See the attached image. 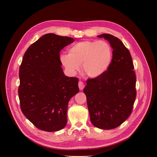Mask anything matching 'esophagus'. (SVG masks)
Instances as JSON below:
<instances>
[{
	"mask_svg": "<svg viewBox=\"0 0 157 157\" xmlns=\"http://www.w3.org/2000/svg\"><path fill=\"white\" fill-rule=\"evenodd\" d=\"M78 86H79V88L80 90H82V89H83L84 87V82H83L82 81H79V82H78Z\"/></svg>",
	"mask_w": 157,
	"mask_h": 157,
	"instance_id": "1",
	"label": "esophagus"
}]
</instances>
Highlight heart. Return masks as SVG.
I'll return each mask as SVG.
<instances>
[{
  "instance_id": "1",
  "label": "heart",
  "mask_w": 157,
  "mask_h": 157,
  "mask_svg": "<svg viewBox=\"0 0 157 157\" xmlns=\"http://www.w3.org/2000/svg\"><path fill=\"white\" fill-rule=\"evenodd\" d=\"M113 58L110 44L103 40H84L73 44L68 54L60 55V61L70 74L80 70L81 64L84 73L89 77L98 78L108 70Z\"/></svg>"
}]
</instances>
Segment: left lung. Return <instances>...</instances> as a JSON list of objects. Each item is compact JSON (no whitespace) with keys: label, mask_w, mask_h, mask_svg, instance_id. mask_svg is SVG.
<instances>
[{"label":"left lung","mask_w":157,"mask_h":157,"mask_svg":"<svg viewBox=\"0 0 157 157\" xmlns=\"http://www.w3.org/2000/svg\"><path fill=\"white\" fill-rule=\"evenodd\" d=\"M98 37L109 41L113 59L102 75L87 79L84 93L92 124L110 130L121 125L132 113L137 95L136 75L130 52L121 40L107 33Z\"/></svg>","instance_id":"1"}]
</instances>
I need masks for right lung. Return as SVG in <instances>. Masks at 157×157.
<instances>
[{
  "label": "right lung",
  "mask_w": 157,
  "mask_h": 157,
  "mask_svg": "<svg viewBox=\"0 0 157 157\" xmlns=\"http://www.w3.org/2000/svg\"><path fill=\"white\" fill-rule=\"evenodd\" d=\"M74 41L45 34L31 44L22 59L18 89L20 109L41 130L55 132L65 127L68 102L79 92L78 78L64 75L59 58L60 51Z\"/></svg>",
  "instance_id": "obj_1"
}]
</instances>
